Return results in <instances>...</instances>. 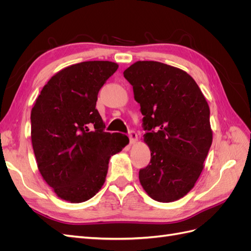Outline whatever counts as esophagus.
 <instances>
[{
	"mask_svg": "<svg viewBox=\"0 0 251 251\" xmlns=\"http://www.w3.org/2000/svg\"><path fill=\"white\" fill-rule=\"evenodd\" d=\"M128 138H130V143L133 144V143H135L136 141H137L138 136H137V134H136V132L130 131V132H128Z\"/></svg>",
	"mask_w": 251,
	"mask_h": 251,
	"instance_id": "obj_1",
	"label": "esophagus"
}]
</instances>
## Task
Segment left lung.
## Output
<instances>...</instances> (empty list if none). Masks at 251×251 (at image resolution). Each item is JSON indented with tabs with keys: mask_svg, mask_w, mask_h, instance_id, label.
I'll return each instance as SVG.
<instances>
[{
	"mask_svg": "<svg viewBox=\"0 0 251 251\" xmlns=\"http://www.w3.org/2000/svg\"><path fill=\"white\" fill-rule=\"evenodd\" d=\"M143 115V141L151 161L139 171L144 191L158 202H173L194 187L212 142L209 107L191 75L153 60L124 72Z\"/></svg>",
	"mask_w": 251,
	"mask_h": 251,
	"instance_id": "left-lung-1",
	"label": "left lung"
}]
</instances>
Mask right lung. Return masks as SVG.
<instances>
[{
	"label": "right lung",
	"instance_id": "add662e5",
	"mask_svg": "<svg viewBox=\"0 0 251 251\" xmlns=\"http://www.w3.org/2000/svg\"><path fill=\"white\" fill-rule=\"evenodd\" d=\"M118 69L108 60L65 68L44 86L31 110V141L37 168L60 199L81 203L105 181L109 160L127 136L104 132L97 95Z\"/></svg>",
	"mask_w": 251,
	"mask_h": 251
}]
</instances>
